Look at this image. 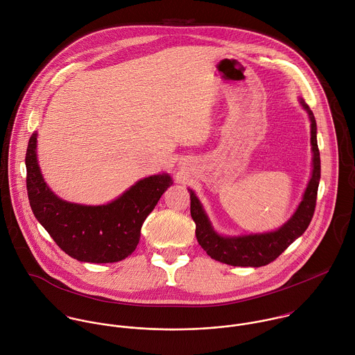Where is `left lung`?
<instances>
[{
	"label": "left lung",
	"instance_id": "obj_1",
	"mask_svg": "<svg viewBox=\"0 0 355 355\" xmlns=\"http://www.w3.org/2000/svg\"><path fill=\"white\" fill-rule=\"evenodd\" d=\"M307 109L311 120L313 145V177L304 192V198L293 217L278 231L260 235L238 238H224L214 232L205 214L199 199L191 191V216L196 224V239L203 250L214 260L234 267H261L277 260L304 231L309 228L317 205L318 185L321 180V159L317 144V123L310 107Z\"/></svg>",
	"mask_w": 355,
	"mask_h": 355
}]
</instances>
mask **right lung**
I'll return each mask as SVG.
<instances>
[{"label": "right lung", "mask_w": 355, "mask_h": 355, "mask_svg": "<svg viewBox=\"0 0 355 355\" xmlns=\"http://www.w3.org/2000/svg\"><path fill=\"white\" fill-rule=\"evenodd\" d=\"M37 134L26 150V187L35 218L70 257L85 263H116L137 248L141 227L173 184L170 175L138 181L119 199L103 206H81L55 196L42 180L35 157Z\"/></svg>", "instance_id": "1"}]
</instances>
